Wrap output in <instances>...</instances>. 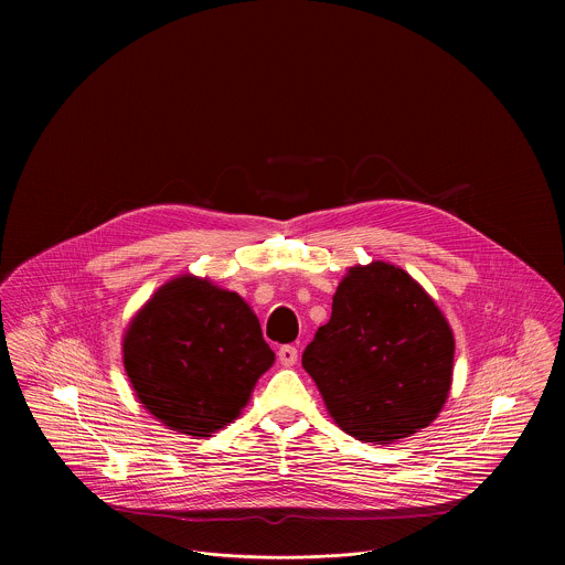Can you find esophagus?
<instances>
[{"instance_id": "34e87169", "label": "esophagus", "mask_w": 565, "mask_h": 565, "mask_svg": "<svg viewBox=\"0 0 565 565\" xmlns=\"http://www.w3.org/2000/svg\"><path fill=\"white\" fill-rule=\"evenodd\" d=\"M278 359H280V363H282L285 367L296 365V361H298V350H296V345H282V348L278 350Z\"/></svg>"}]
</instances>
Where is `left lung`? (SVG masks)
<instances>
[{"instance_id":"1","label":"left lung","mask_w":565,"mask_h":565,"mask_svg":"<svg viewBox=\"0 0 565 565\" xmlns=\"http://www.w3.org/2000/svg\"><path fill=\"white\" fill-rule=\"evenodd\" d=\"M455 337L433 298L385 260L350 267L302 354L334 424L394 444L426 428L452 385Z\"/></svg>"}]
</instances>
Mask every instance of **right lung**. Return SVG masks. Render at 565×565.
I'll return each mask as SVG.
<instances>
[{"instance_id": "obj_1", "label": "right lung", "mask_w": 565, "mask_h": 565, "mask_svg": "<svg viewBox=\"0 0 565 565\" xmlns=\"http://www.w3.org/2000/svg\"><path fill=\"white\" fill-rule=\"evenodd\" d=\"M121 348L139 403L191 437H211L237 419L276 359L242 296L191 274L164 282L143 305Z\"/></svg>"}]
</instances>
